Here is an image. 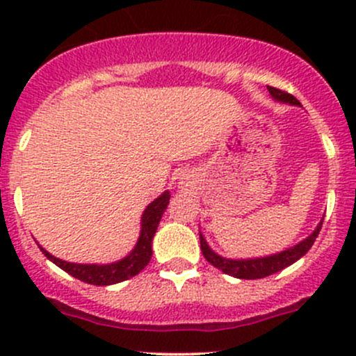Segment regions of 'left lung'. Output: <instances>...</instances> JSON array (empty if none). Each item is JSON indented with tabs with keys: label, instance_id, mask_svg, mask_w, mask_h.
I'll return each instance as SVG.
<instances>
[{
	"label": "left lung",
	"instance_id": "1",
	"mask_svg": "<svg viewBox=\"0 0 356 356\" xmlns=\"http://www.w3.org/2000/svg\"><path fill=\"white\" fill-rule=\"evenodd\" d=\"M267 89L275 102L301 106L300 102H298L294 96H291L289 92H284L281 91V89H275V88H267ZM322 222H324V218L318 222L315 231L312 232L308 238H305L303 241H300L298 245L291 248H286V250L281 251V253L268 254V257L241 258V260H239V258L238 260H234V258H225L222 257V254L215 253V251L208 246L207 239H204V236L201 234V232H200V245H201V251H203V257L207 258L213 267H217L218 270L224 272V274L232 275V277H238V279H261V277H267V275L275 274V272L282 270V268L289 267V265H293L294 261L300 260L303 254H307V251L310 250L312 245L315 243V239H317L318 232H321Z\"/></svg>",
	"mask_w": 356,
	"mask_h": 356
}]
</instances>
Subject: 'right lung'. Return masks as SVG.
I'll return each instance as SVG.
<instances>
[{"label": "right lung", "instance_id": "add662e5", "mask_svg": "<svg viewBox=\"0 0 356 356\" xmlns=\"http://www.w3.org/2000/svg\"><path fill=\"white\" fill-rule=\"evenodd\" d=\"M168 200H170V193L163 191L155 201H152L146 207L141 217V232H139L138 243H136V246L132 248V251L127 257H124L118 261H113V264H72V261L60 260V258L53 257L41 245L38 246L48 260H51L62 270H65L72 277L79 279L82 282L95 286H110L127 281V279L138 275L152 260L153 236H155L158 224H160L161 215L167 210Z\"/></svg>", "mask_w": 356, "mask_h": 356}]
</instances>
